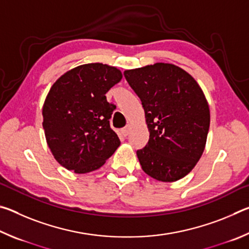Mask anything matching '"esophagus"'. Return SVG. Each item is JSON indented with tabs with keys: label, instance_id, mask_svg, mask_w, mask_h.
Here are the masks:
<instances>
[{
	"label": "esophagus",
	"instance_id": "obj_1",
	"mask_svg": "<svg viewBox=\"0 0 249 249\" xmlns=\"http://www.w3.org/2000/svg\"><path fill=\"white\" fill-rule=\"evenodd\" d=\"M129 129H130V127H129V125H127L126 126V127H124V128H122L121 129V133H122V135H123V136H127V135L129 134Z\"/></svg>",
	"mask_w": 249,
	"mask_h": 249
}]
</instances>
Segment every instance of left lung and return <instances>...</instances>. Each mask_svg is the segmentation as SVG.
<instances>
[{"label":"left lung","instance_id":"left-lung-1","mask_svg":"<svg viewBox=\"0 0 249 249\" xmlns=\"http://www.w3.org/2000/svg\"><path fill=\"white\" fill-rule=\"evenodd\" d=\"M142 101L149 140L137 157L154 179L172 182L199 161L208 137L210 111L201 88L190 74L170 64L124 71Z\"/></svg>","mask_w":249,"mask_h":249}]
</instances>
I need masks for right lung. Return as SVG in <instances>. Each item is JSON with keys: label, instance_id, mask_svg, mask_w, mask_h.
<instances>
[{"label": "right lung", "instance_id": "add662e5", "mask_svg": "<svg viewBox=\"0 0 249 249\" xmlns=\"http://www.w3.org/2000/svg\"><path fill=\"white\" fill-rule=\"evenodd\" d=\"M121 79L114 67L88 64L53 83L43 107V126L49 148L62 167L77 174L96 170L121 145L109 126L116 107L105 96Z\"/></svg>", "mask_w": 249, "mask_h": 249}]
</instances>
